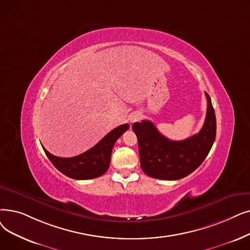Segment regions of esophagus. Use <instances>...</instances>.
<instances>
[{"instance_id": "34e87169", "label": "esophagus", "mask_w": 250, "mask_h": 250, "mask_svg": "<svg viewBox=\"0 0 250 250\" xmlns=\"http://www.w3.org/2000/svg\"><path fill=\"white\" fill-rule=\"evenodd\" d=\"M139 114H133L131 117H129V122L131 123H135L136 121H138V118H139Z\"/></svg>"}]
</instances>
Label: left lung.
Listing matches in <instances>:
<instances>
[{"mask_svg": "<svg viewBox=\"0 0 250 250\" xmlns=\"http://www.w3.org/2000/svg\"><path fill=\"white\" fill-rule=\"evenodd\" d=\"M208 99L205 122L200 132L186 140L171 141L161 135L149 121L133 125L137 136L141 168L151 178L179 180L196 169L213 145L216 121L210 97Z\"/></svg>", "mask_w": 250, "mask_h": 250, "instance_id": "obj_1", "label": "left lung"}]
</instances>
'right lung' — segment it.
<instances>
[{
    "mask_svg": "<svg viewBox=\"0 0 250 250\" xmlns=\"http://www.w3.org/2000/svg\"><path fill=\"white\" fill-rule=\"evenodd\" d=\"M129 125L127 124L122 125L110 133H108L101 141L94 147L83 153L69 158L54 156L44 147L46 155L59 171L63 175L74 180H90L98 178L109 168L111 152L116 140L121 137Z\"/></svg>",
    "mask_w": 250,
    "mask_h": 250,
    "instance_id": "right-lung-1",
    "label": "right lung"
}]
</instances>
